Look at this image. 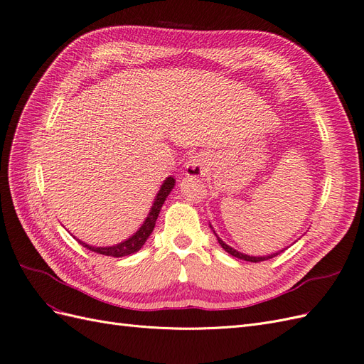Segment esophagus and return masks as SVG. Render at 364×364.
Masks as SVG:
<instances>
[{
	"mask_svg": "<svg viewBox=\"0 0 364 364\" xmlns=\"http://www.w3.org/2000/svg\"><path fill=\"white\" fill-rule=\"evenodd\" d=\"M208 171V164L203 158L194 156L190 159L188 165H186V174L191 176V178H202Z\"/></svg>",
	"mask_w": 364,
	"mask_h": 364,
	"instance_id": "esophagus-1",
	"label": "esophagus"
}]
</instances>
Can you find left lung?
Here are the masks:
<instances>
[{
  "mask_svg": "<svg viewBox=\"0 0 364 364\" xmlns=\"http://www.w3.org/2000/svg\"><path fill=\"white\" fill-rule=\"evenodd\" d=\"M209 228L213 229V226L209 225ZM213 232L215 234V230L213 229ZM215 237H217V240H218V243H220V246H222L229 255H232V257H235V258H238V259H245V261H250V262H259V261H266V259H270V258H273V257H277L278 253H281V252H284V250H279V252H277V253H272V255H266V257H250V255H246V253H241V252H238V250H235V249H232L230 246H228L225 241L220 238L217 234H215Z\"/></svg>",
  "mask_w": 364,
  "mask_h": 364,
  "instance_id": "left-lung-1",
  "label": "left lung"
}]
</instances>
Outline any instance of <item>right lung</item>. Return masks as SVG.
I'll use <instances>...</instances> for the list:
<instances>
[{
  "instance_id": "right-lung-1",
  "label": "right lung",
  "mask_w": 364,
  "mask_h": 364,
  "mask_svg": "<svg viewBox=\"0 0 364 364\" xmlns=\"http://www.w3.org/2000/svg\"><path fill=\"white\" fill-rule=\"evenodd\" d=\"M173 186H174V179L170 176V178L164 181L161 190L156 194V199H155V202H153L150 213H149L147 218L144 220V223H142V226L136 230V232L130 238H127L126 241H121V243H118L115 246H109V247H95V246L83 243V241H80V240H77V241H79V243L86 249H90L95 253H100V255L114 257V258L127 257V255H132V253L138 252L142 246H144L147 238L153 232V229H155L156 218L159 215L161 208H162L165 199H167V196L170 194V191L173 190Z\"/></svg>"
}]
</instances>
